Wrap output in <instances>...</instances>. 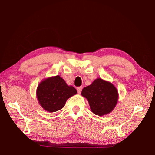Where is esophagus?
I'll return each instance as SVG.
<instances>
[{
    "label": "esophagus",
    "instance_id": "esophagus-1",
    "mask_svg": "<svg viewBox=\"0 0 155 155\" xmlns=\"http://www.w3.org/2000/svg\"><path fill=\"white\" fill-rule=\"evenodd\" d=\"M82 89H83V87H78L77 88V91L78 94H81V91H82Z\"/></svg>",
    "mask_w": 155,
    "mask_h": 155
}]
</instances>
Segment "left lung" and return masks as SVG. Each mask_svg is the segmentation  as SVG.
<instances>
[{
    "label": "left lung",
    "instance_id": "1",
    "mask_svg": "<svg viewBox=\"0 0 155 155\" xmlns=\"http://www.w3.org/2000/svg\"><path fill=\"white\" fill-rule=\"evenodd\" d=\"M81 95L88 100L91 111L99 116L111 112L118 98L114 85L101 78H97L91 85L84 87Z\"/></svg>",
    "mask_w": 155,
    "mask_h": 155
}]
</instances>
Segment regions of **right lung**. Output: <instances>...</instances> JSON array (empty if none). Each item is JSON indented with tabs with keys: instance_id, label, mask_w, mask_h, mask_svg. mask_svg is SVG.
<instances>
[{
	"instance_id": "obj_1",
	"label": "right lung",
	"mask_w": 155,
	"mask_h": 155,
	"mask_svg": "<svg viewBox=\"0 0 155 155\" xmlns=\"http://www.w3.org/2000/svg\"><path fill=\"white\" fill-rule=\"evenodd\" d=\"M77 93L72 86H68L59 76L47 78L38 85L37 97L43 108L55 112L64 107L67 100Z\"/></svg>"
}]
</instances>
